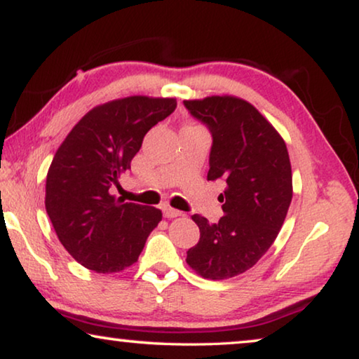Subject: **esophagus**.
Instances as JSON below:
<instances>
[{"mask_svg": "<svg viewBox=\"0 0 359 359\" xmlns=\"http://www.w3.org/2000/svg\"><path fill=\"white\" fill-rule=\"evenodd\" d=\"M163 214L168 219H174V217H179V216H182V212L180 211H177V210H174V208H170V206H168V205H164L163 206Z\"/></svg>", "mask_w": 359, "mask_h": 359, "instance_id": "1", "label": "esophagus"}]
</instances>
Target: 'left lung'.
I'll return each instance as SVG.
<instances>
[{"mask_svg": "<svg viewBox=\"0 0 359 359\" xmlns=\"http://www.w3.org/2000/svg\"><path fill=\"white\" fill-rule=\"evenodd\" d=\"M184 104L212 135L208 180L227 184L217 224L191 216L200 240L187 264L205 279H231L258 263L279 235L293 196L290 158L280 133L248 101L222 95Z\"/></svg>", "mask_w": 359, "mask_h": 359, "instance_id": "left-lung-1", "label": "left lung"}]
</instances>
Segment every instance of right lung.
Masks as SVG:
<instances>
[{"label": "right lung", "instance_id": "1", "mask_svg": "<svg viewBox=\"0 0 359 359\" xmlns=\"http://www.w3.org/2000/svg\"><path fill=\"white\" fill-rule=\"evenodd\" d=\"M175 98L127 96L95 106L53 158L45 206L69 255L100 274L137 263L161 210L111 195L153 126L175 109Z\"/></svg>", "mask_w": 359, "mask_h": 359}]
</instances>
